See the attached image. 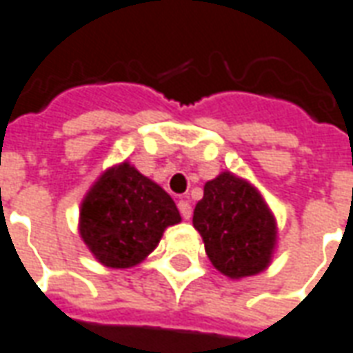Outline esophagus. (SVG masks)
<instances>
[{
	"instance_id": "34e87169",
	"label": "esophagus",
	"mask_w": 353,
	"mask_h": 353,
	"mask_svg": "<svg viewBox=\"0 0 353 353\" xmlns=\"http://www.w3.org/2000/svg\"><path fill=\"white\" fill-rule=\"evenodd\" d=\"M179 211H181L184 221H190V219H192V205H190L186 199H181V201H179Z\"/></svg>"
}]
</instances>
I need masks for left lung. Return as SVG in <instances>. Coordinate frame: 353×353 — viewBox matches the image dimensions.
I'll return each mask as SVG.
<instances>
[{
	"label": "left lung",
	"mask_w": 353,
	"mask_h": 353,
	"mask_svg": "<svg viewBox=\"0 0 353 353\" xmlns=\"http://www.w3.org/2000/svg\"><path fill=\"white\" fill-rule=\"evenodd\" d=\"M194 228L212 266L232 279L261 274L276 249V219L261 192L228 171L205 184Z\"/></svg>",
	"instance_id": "8db88e82"
}]
</instances>
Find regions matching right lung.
<instances>
[{"label":"right lung","mask_w":353,"mask_h":353,"mask_svg":"<svg viewBox=\"0 0 353 353\" xmlns=\"http://www.w3.org/2000/svg\"><path fill=\"white\" fill-rule=\"evenodd\" d=\"M181 212L159 184L119 163L92 184L79 211V236L108 268H131L154 251Z\"/></svg>","instance_id":"obj_1"}]
</instances>
